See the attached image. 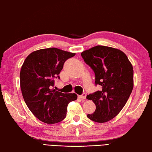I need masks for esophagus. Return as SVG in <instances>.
Instances as JSON below:
<instances>
[{"instance_id":"34e87169","label":"esophagus","mask_w":152,"mask_h":152,"mask_svg":"<svg viewBox=\"0 0 152 152\" xmlns=\"http://www.w3.org/2000/svg\"><path fill=\"white\" fill-rule=\"evenodd\" d=\"M78 98L81 99H85L86 98V94L85 93L82 94V95H80V96H78Z\"/></svg>"}]
</instances>
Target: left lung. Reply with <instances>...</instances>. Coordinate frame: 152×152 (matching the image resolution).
<instances>
[{"instance_id":"left-lung-1","label":"left lung","mask_w":152,"mask_h":152,"mask_svg":"<svg viewBox=\"0 0 152 152\" xmlns=\"http://www.w3.org/2000/svg\"><path fill=\"white\" fill-rule=\"evenodd\" d=\"M81 55L94 70L96 86L102 88L87 96L96 106L94 113L87 117L96 123H105L119 113L132 93V65L123 51L110 47L97 45Z\"/></svg>"}]
</instances>
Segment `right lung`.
<instances>
[{
  "label": "right lung",
  "instance_id": "right-lung-1",
  "mask_svg": "<svg viewBox=\"0 0 152 152\" xmlns=\"http://www.w3.org/2000/svg\"><path fill=\"white\" fill-rule=\"evenodd\" d=\"M75 53L56 48L35 50L25 59L20 70V88L27 106L39 120L47 124L62 121L68 104L76 100V94H64L54 89L55 78L67 59Z\"/></svg>",
  "mask_w": 152,
  "mask_h": 152
}]
</instances>
